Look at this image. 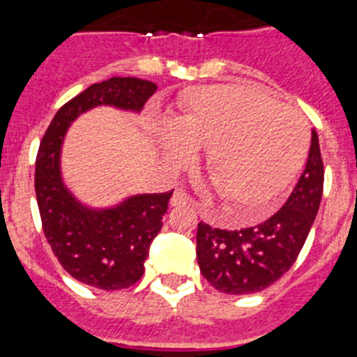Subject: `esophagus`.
<instances>
[{
    "mask_svg": "<svg viewBox=\"0 0 357 357\" xmlns=\"http://www.w3.org/2000/svg\"><path fill=\"white\" fill-rule=\"evenodd\" d=\"M190 202H192L190 197H188V195H186L183 190H176L171 197V206H174V208L188 206Z\"/></svg>",
    "mask_w": 357,
    "mask_h": 357,
    "instance_id": "esophagus-1",
    "label": "esophagus"
}]
</instances>
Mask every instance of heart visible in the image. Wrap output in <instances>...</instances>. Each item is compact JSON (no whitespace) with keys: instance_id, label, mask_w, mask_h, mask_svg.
<instances>
[{"instance_id":"obj_1","label":"heart","mask_w":357,"mask_h":357,"mask_svg":"<svg viewBox=\"0 0 357 357\" xmlns=\"http://www.w3.org/2000/svg\"><path fill=\"white\" fill-rule=\"evenodd\" d=\"M307 124L295 108L249 85L197 86L176 126H165L167 160L188 165L192 147L206 149L204 171L218 197L252 215L268 210L303 163Z\"/></svg>"}]
</instances>
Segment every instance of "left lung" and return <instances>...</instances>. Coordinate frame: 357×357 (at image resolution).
<instances>
[{
  "instance_id": "1",
  "label": "left lung",
  "mask_w": 357,
  "mask_h": 357,
  "mask_svg": "<svg viewBox=\"0 0 357 357\" xmlns=\"http://www.w3.org/2000/svg\"><path fill=\"white\" fill-rule=\"evenodd\" d=\"M324 163L311 131L306 169L278 213L255 227L227 231L197 226V263L211 287L229 295L256 294L290 271L319 213Z\"/></svg>"
}]
</instances>
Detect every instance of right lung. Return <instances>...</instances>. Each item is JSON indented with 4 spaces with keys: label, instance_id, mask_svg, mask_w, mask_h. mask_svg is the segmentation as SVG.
Wrapping results in <instances>:
<instances>
[{
    "label": "right lung",
    "instance_id": "obj_1",
    "mask_svg": "<svg viewBox=\"0 0 357 357\" xmlns=\"http://www.w3.org/2000/svg\"><path fill=\"white\" fill-rule=\"evenodd\" d=\"M155 91L156 83L140 78L115 76L94 83L56 112L38 147L35 195L44 234L66 272L99 290H123L142 278L172 190L131 195L112 208L85 206L63 185V137L83 112L101 105L140 112Z\"/></svg>",
    "mask_w": 357,
    "mask_h": 357
}]
</instances>
